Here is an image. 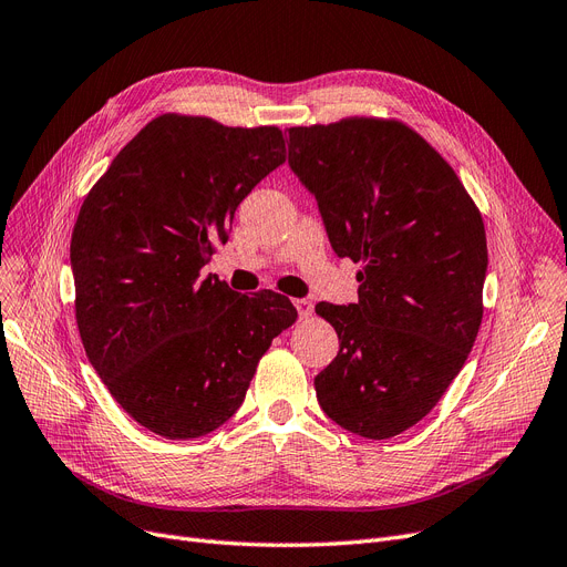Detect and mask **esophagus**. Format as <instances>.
<instances>
[{"label": "esophagus", "mask_w": 567, "mask_h": 567, "mask_svg": "<svg viewBox=\"0 0 567 567\" xmlns=\"http://www.w3.org/2000/svg\"><path fill=\"white\" fill-rule=\"evenodd\" d=\"M295 306H297L301 318H308L312 312V301L310 299H295Z\"/></svg>", "instance_id": "1"}]
</instances>
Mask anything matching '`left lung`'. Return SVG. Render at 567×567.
Instances as JSON below:
<instances>
[{
  "label": "left lung",
  "mask_w": 567,
  "mask_h": 567,
  "mask_svg": "<svg viewBox=\"0 0 567 567\" xmlns=\"http://www.w3.org/2000/svg\"><path fill=\"white\" fill-rule=\"evenodd\" d=\"M289 165L333 251L362 264L358 303L316 306L341 346L316 375L318 402L352 434H402L442 400L476 341L484 219L446 158L396 118L289 128Z\"/></svg>",
  "instance_id": "obj_1"
}]
</instances>
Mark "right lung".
<instances>
[{"instance_id":"add662e5","label":"right lung","mask_w":567,"mask_h":567,"mask_svg":"<svg viewBox=\"0 0 567 567\" xmlns=\"http://www.w3.org/2000/svg\"><path fill=\"white\" fill-rule=\"evenodd\" d=\"M282 163L276 125L161 114L83 198L70 245L79 337L142 427L196 439L224 425L270 341L297 322L278 291L238 295L200 272L236 207Z\"/></svg>"}]
</instances>
